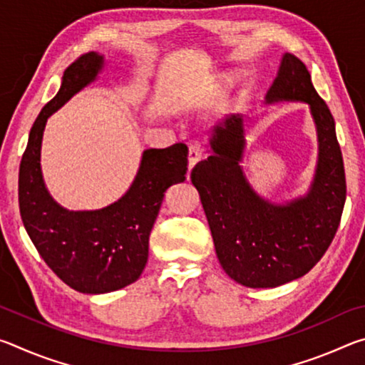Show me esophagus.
Listing matches in <instances>:
<instances>
[{
  "label": "esophagus",
  "mask_w": 365,
  "mask_h": 365,
  "mask_svg": "<svg viewBox=\"0 0 365 365\" xmlns=\"http://www.w3.org/2000/svg\"><path fill=\"white\" fill-rule=\"evenodd\" d=\"M205 156V148H202L200 143H193L190 146L188 151V169L191 170L195 165L200 163V160Z\"/></svg>",
  "instance_id": "obj_1"
}]
</instances>
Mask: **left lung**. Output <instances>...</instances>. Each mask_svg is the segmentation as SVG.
Returning a JSON list of instances; mask_svg holds the SVG:
<instances>
[{"instance_id":"8db88e82","label":"left lung","mask_w":365,"mask_h":365,"mask_svg":"<svg viewBox=\"0 0 365 365\" xmlns=\"http://www.w3.org/2000/svg\"><path fill=\"white\" fill-rule=\"evenodd\" d=\"M275 101L307 103L316 122L319 160L307 195L274 205L252 190L240 165L246 145L240 114L212 128V154L191 170L222 269L250 288H275L306 275L329 250L346 201L335 120L306 66L289 53L265 95L267 104Z\"/></svg>"}]
</instances>
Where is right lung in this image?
Segmentation results:
<instances>
[{
    "mask_svg": "<svg viewBox=\"0 0 365 365\" xmlns=\"http://www.w3.org/2000/svg\"><path fill=\"white\" fill-rule=\"evenodd\" d=\"M104 66L86 53L67 67L58 95L36 117L19 169V209L24 227L43 261L66 285L100 294L137 282L148 261L150 233L164 193L185 180L188 148L175 143L146 150L132 187L119 201L98 211H67L49 196L40 168L48 117L93 82Z\"/></svg>",
    "mask_w": 365,
    "mask_h": 365,
    "instance_id": "1",
    "label": "right lung"
}]
</instances>
